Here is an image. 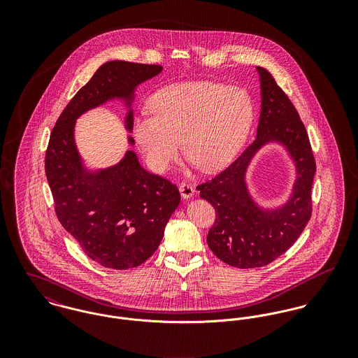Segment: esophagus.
Masks as SVG:
<instances>
[{
	"label": "esophagus",
	"instance_id": "obj_1",
	"mask_svg": "<svg viewBox=\"0 0 358 358\" xmlns=\"http://www.w3.org/2000/svg\"><path fill=\"white\" fill-rule=\"evenodd\" d=\"M179 192H180V194H182V197L185 199V200H189V199H192L193 196H194V187L192 186V185H189V183H182L180 186H179Z\"/></svg>",
	"mask_w": 358,
	"mask_h": 358
}]
</instances>
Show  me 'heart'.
I'll return each instance as SVG.
<instances>
[{
  "mask_svg": "<svg viewBox=\"0 0 358 358\" xmlns=\"http://www.w3.org/2000/svg\"><path fill=\"white\" fill-rule=\"evenodd\" d=\"M150 107L134 118L132 135L158 173L171 168L180 142L201 171L223 168L243 148L255 117L247 90L210 81L168 85L154 94Z\"/></svg>",
  "mask_w": 358,
  "mask_h": 358,
  "instance_id": "1",
  "label": "heart"
}]
</instances>
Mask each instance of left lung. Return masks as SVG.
<instances>
[{"mask_svg": "<svg viewBox=\"0 0 358 358\" xmlns=\"http://www.w3.org/2000/svg\"><path fill=\"white\" fill-rule=\"evenodd\" d=\"M257 73L262 106L254 143L224 171L197 186L201 199L216 210L206 243L220 260L238 268L266 266L298 240L311 216L315 173L306 128L295 106L266 69L257 67ZM271 141L286 148L297 168L292 197L273 210L256 205L245 182L250 159Z\"/></svg>", "mask_w": 358, "mask_h": 358, "instance_id": "8db88e82", "label": "left lung"}]
</instances>
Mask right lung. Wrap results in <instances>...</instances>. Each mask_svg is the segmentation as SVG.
Wrapping results in <instances>:
<instances>
[{
  "instance_id": "right-lung-1",
  "label": "right lung",
  "mask_w": 358,
  "mask_h": 358,
  "mask_svg": "<svg viewBox=\"0 0 358 358\" xmlns=\"http://www.w3.org/2000/svg\"><path fill=\"white\" fill-rule=\"evenodd\" d=\"M161 71L158 64L104 63L64 107L50 136L45 173L56 216L83 251L103 267L127 270L153 255L180 194L169 180L148 172L134 150H127L113 166L87 169L74 141L76 120L120 99L128 107L125 128L131 132L135 90ZM128 142L135 145L131 136Z\"/></svg>"
}]
</instances>
